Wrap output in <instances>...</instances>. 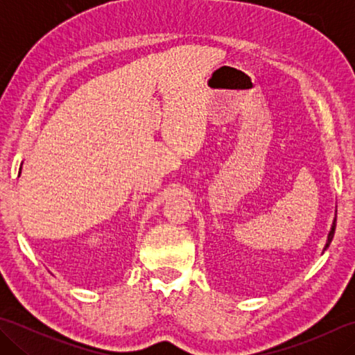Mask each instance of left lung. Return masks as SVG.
Wrapping results in <instances>:
<instances>
[{
    "label": "left lung",
    "mask_w": 355,
    "mask_h": 355,
    "mask_svg": "<svg viewBox=\"0 0 355 355\" xmlns=\"http://www.w3.org/2000/svg\"><path fill=\"white\" fill-rule=\"evenodd\" d=\"M336 214H337V210H336ZM334 232H336V216H334V220H333V224H331V229H329V233H328V238H327V244H325V247H323V252L327 250V248L329 247V244H331V241H333V236H334Z\"/></svg>",
    "instance_id": "obj_1"
}]
</instances>
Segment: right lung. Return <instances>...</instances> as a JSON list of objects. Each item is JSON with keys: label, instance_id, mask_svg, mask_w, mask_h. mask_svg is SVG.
<instances>
[{"label": "right lung", "instance_id": "add662e5", "mask_svg": "<svg viewBox=\"0 0 355 355\" xmlns=\"http://www.w3.org/2000/svg\"><path fill=\"white\" fill-rule=\"evenodd\" d=\"M21 166H22V163H21ZM19 175H21V168H19Z\"/></svg>", "mask_w": 355, "mask_h": 355}]
</instances>
